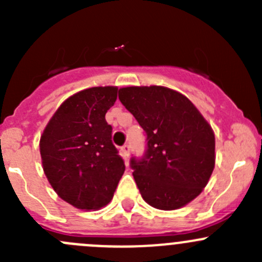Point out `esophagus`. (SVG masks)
Wrapping results in <instances>:
<instances>
[{
	"instance_id": "1",
	"label": "esophagus",
	"mask_w": 262,
	"mask_h": 262,
	"mask_svg": "<svg viewBox=\"0 0 262 262\" xmlns=\"http://www.w3.org/2000/svg\"><path fill=\"white\" fill-rule=\"evenodd\" d=\"M129 150H130V147H129V144H124L123 147H121V153H123L124 158L126 160V157L129 156Z\"/></svg>"
}]
</instances>
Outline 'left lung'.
I'll use <instances>...</instances> for the list:
<instances>
[{"label": "left lung", "instance_id": "left-lung-1", "mask_svg": "<svg viewBox=\"0 0 262 262\" xmlns=\"http://www.w3.org/2000/svg\"><path fill=\"white\" fill-rule=\"evenodd\" d=\"M119 100L147 134V152L132 158L133 176L147 204L175 210L203 191L215 166L210 124L185 95L163 86H129Z\"/></svg>", "mask_w": 262, "mask_h": 262}]
</instances>
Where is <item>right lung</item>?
I'll return each instance as SVG.
<instances>
[{"instance_id": "1", "label": "right lung", "mask_w": 262, "mask_h": 262, "mask_svg": "<svg viewBox=\"0 0 262 262\" xmlns=\"http://www.w3.org/2000/svg\"><path fill=\"white\" fill-rule=\"evenodd\" d=\"M116 97V86L82 90L60 104L40 137L49 184L77 209L97 210L109 204L125 171L112 142V125L105 120Z\"/></svg>"}]
</instances>
